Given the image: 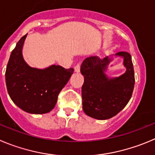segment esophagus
I'll use <instances>...</instances> for the list:
<instances>
[{
    "label": "esophagus",
    "instance_id": "obj_1",
    "mask_svg": "<svg viewBox=\"0 0 155 155\" xmlns=\"http://www.w3.org/2000/svg\"><path fill=\"white\" fill-rule=\"evenodd\" d=\"M74 72L75 73H79L80 72V64H77L74 67Z\"/></svg>",
    "mask_w": 155,
    "mask_h": 155
}]
</instances>
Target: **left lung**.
<instances>
[{"mask_svg": "<svg viewBox=\"0 0 155 155\" xmlns=\"http://www.w3.org/2000/svg\"><path fill=\"white\" fill-rule=\"evenodd\" d=\"M115 57L124 59L127 71L119 77L110 78L107 67ZM84 76L82 87V108L89 117L105 120L115 116L125 107L132 95L134 73L131 56L119 52L100 60L97 56L86 58L80 68Z\"/></svg>", "mask_w": 155, "mask_h": 155, "instance_id": "8db88e82", "label": "left lung"}]
</instances>
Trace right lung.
<instances>
[{
  "label": "right lung",
  "mask_w": 155,
  "mask_h": 155,
  "mask_svg": "<svg viewBox=\"0 0 155 155\" xmlns=\"http://www.w3.org/2000/svg\"><path fill=\"white\" fill-rule=\"evenodd\" d=\"M27 36L21 37L11 52L5 73L7 89L11 100L23 111L45 114L54 108L58 95L74 70L56 65L44 69L29 66L23 56Z\"/></svg>",
  "instance_id": "1"
}]
</instances>
